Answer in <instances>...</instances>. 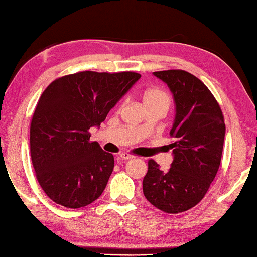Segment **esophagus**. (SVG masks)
<instances>
[{"label": "esophagus", "mask_w": 257, "mask_h": 257, "mask_svg": "<svg viewBox=\"0 0 257 257\" xmlns=\"http://www.w3.org/2000/svg\"><path fill=\"white\" fill-rule=\"evenodd\" d=\"M119 158H120L121 160H123V161H127V160L134 159V156H133L132 154H128V153H121V154L119 155Z\"/></svg>", "instance_id": "34e87169"}]
</instances>
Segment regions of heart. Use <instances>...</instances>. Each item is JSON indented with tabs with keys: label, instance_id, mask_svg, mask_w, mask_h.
<instances>
[{
	"label": "heart",
	"instance_id": "b5f03b06",
	"mask_svg": "<svg viewBox=\"0 0 257 257\" xmlns=\"http://www.w3.org/2000/svg\"><path fill=\"white\" fill-rule=\"evenodd\" d=\"M143 104L145 107L161 106L168 110L171 104V98L164 90L160 88H149L143 94Z\"/></svg>",
	"mask_w": 257,
	"mask_h": 257
}]
</instances>
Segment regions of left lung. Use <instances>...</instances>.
<instances>
[{"instance_id":"1","label":"left lung","mask_w":257,"mask_h":257,"mask_svg":"<svg viewBox=\"0 0 257 257\" xmlns=\"http://www.w3.org/2000/svg\"><path fill=\"white\" fill-rule=\"evenodd\" d=\"M170 88L176 116L170 130L173 161L164 172L154 160L143 180V193L165 213L185 212L202 201L214 180L222 156L225 124L210 89L184 70L153 72Z\"/></svg>"}]
</instances>
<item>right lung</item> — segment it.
Instances as JSON below:
<instances>
[{
	"label": "right lung",
	"mask_w": 257,
	"mask_h": 257,
	"mask_svg": "<svg viewBox=\"0 0 257 257\" xmlns=\"http://www.w3.org/2000/svg\"><path fill=\"white\" fill-rule=\"evenodd\" d=\"M139 78L130 71H82L58 78L43 92L30 124V155L54 203L80 208L101 196L114 158L89 142V129L99 127Z\"/></svg>",
	"instance_id": "right-lung-1"
}]
</instances>
